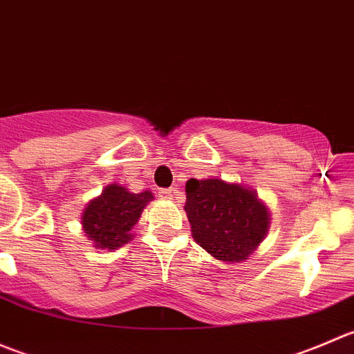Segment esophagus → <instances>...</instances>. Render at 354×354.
Wrapping results in <instances>:
<instances>
[{"label": "esophagus", "instance_id": "34e87169", "mask_svg": "<svg viewBox=\"0 0 354 354\" xmlns=\"http://www.w3.org/2000/svg\"><path fill=\"white\" fill-rule=\"evenodd\" d=\"M173 194H174L173 188H160V190H159V197L160 198H171V197H173Z\"/></svg>", "mask_w": 354, "mask_h": 354}]
</instances>
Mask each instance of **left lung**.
Segmentation results:
<instances>
[{"mask_svg": "<svg viewBox=\"0 0 354 354\" xmlns=\"http://www.w3.org/2000/svg\"><path fill=\"white\" fill-rule=\"evenodd\" d=\"M185 210L192 234L224 262H241L263 240L269 212L253 192L223 180H188Z\"/></svg>", "mask_w": 354, "mask_h": 354, "instance_id": "8db88e82", "label": "left lung"}]
</instances>
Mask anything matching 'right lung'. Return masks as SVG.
<instances>
[{"label":"right lung","instance_id":"add662e5","mask_svg":"<svg viewBox=\"0 0 354 354\" xmlns=\"http://www.w3.org/2000/svg\"><path fill=\"white\" fill-rule=\"evenodd\" d=\"M152 198L151 192L130 194L120 185H109L101 197L92 200L84 210L82 224L85 233L94 241L95 248H120L128 243L130 230Z\"/></svg>","mask_w":354,"mask_h":354}]
</instances>
